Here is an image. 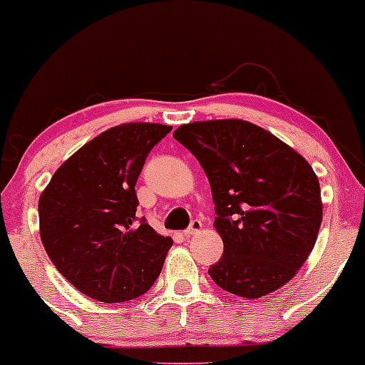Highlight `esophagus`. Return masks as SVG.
<instances>
[{"label": "esophagus", "mask_w": 365, "mask_h": 365, "mask_svg": "<svg viewBox=\"0 0 365 365\" xmlns=\"http://www.w3.org/2000/svg\"><path fill=\"white\" fill-rule=\"evenodd\" d=\"M200 230H202V223H200L199 220H194L190 226L185 230V237H194L197 233H200Z\"/></svg>", "instance_id": "esophagus-1"}]
</instances>
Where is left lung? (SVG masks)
Returning <instances> with one entry per match:
<instances>
[{"label":"left lung","instance_id":"obj_1","mask_svg":"<svg viewBox=\"0 0 365 365\" xmlns=\"http://www.w3.org/2000/svg\"><path fill=\"white\" fill-rule=\"evenodd\" d=\"M173 137L206 171L225 254L209 267L223 290L255 300L307 261L322 221L319 180L307 159L245 120L180 125Z\"/></svg>","mask_w":365,"mask_h":365}]
</instances>
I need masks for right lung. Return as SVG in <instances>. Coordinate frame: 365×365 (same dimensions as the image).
I'll use <instances>...</instances> for the list:
<instances>
[{
    "label": "right lung",
    "mask_w": 365,
    "mask_h": 365,
    "mask_svg": "<svg viewBox=\"0 0 365 365\" xmlns=\"http://www.w3.org/2000/svg\"><path fill=\"white\" fill-rule=\"evenodd\" d=\"M170 125L121 123L82 145L39 197L41 240L56 269L83 295L137 299L161 273L173 240L137 223L135 183Z\"/></svg>",
    "instance_id": "add662e5"
}]
</instances>
